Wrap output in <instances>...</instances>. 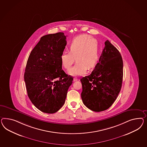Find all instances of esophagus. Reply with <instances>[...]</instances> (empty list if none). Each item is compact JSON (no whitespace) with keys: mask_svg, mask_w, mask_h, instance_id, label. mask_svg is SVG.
Returning a JSON list of instances; mask_svg holds the SVG:
<instances>
[{"mask_svg":"<svg viewBox=\"0 0 147 147\" xmlns=\"http://www.w3.org/2000/svg\"><path fill=\"white\" fill-rule=\"evenodd\" d=\"M78 80H79V79H78L76 77H75V78H74V81H78Z\"/></svg>","mask_w":147,"mask_h":147,"instance_id":"34e87169","label":"esophagus"}]
</instances>
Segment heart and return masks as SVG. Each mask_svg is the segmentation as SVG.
I'll list each match as a JSON object with an SVG mask.
<instances>
[{
	"instance_id": "obj_1",
	"label": "heart",
	"mask_w": 147,
	"mask_h": 147,
	"mask_svg": "<svg viewBox=\"0 0 147 147\" xmlns=\"http://www.w3.org/2000/svg\"><path fill=\"white\" fill-rule=\"evenodd\" d=\"M69 52H63L60 57L61 65L69 70L76 60V65L68 72L71 76L83 75L95 67L99 59L98 46L96 40L88 35L77 36L69 45Z\"/></svg>"
}]
</instances>
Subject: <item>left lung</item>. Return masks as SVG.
<instances>
[{
  "mask_svg": "<svg viewBox=\"0 0 147 147\" xmlns=\"http://www.w3.org/2000/svg\"><path fill=\"white\" fill-rule=\"evenodd\" d=\"M123 78L122 57L117 49L107 40L94 71L80 80L84 104L95 112L107 110L118 97Z\"/></svg>",
  "mask_w": 147,
  "mask_h": 147,
  "instance_id": "1",
  "label": "left lung"
}]
</instances>
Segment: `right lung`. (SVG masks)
I'll return each mask as SVG.
<instances>
[{
    "label": "right lung",
    "instance_id": "add662e5",
    "mask_svg": "<svg viewBox=\"0 0 147 147\" xmlns=\"http://www.w3.org/2000/svg\"><path fill=\"white\" fill-rule=\"evenodd\" d=\"M66 39L63 32L42 37L27 60L24 79L28 97L44 113H54L63 106L73 80L62 69L60 59Z\"/></svg>",
    "mask_w": 147,
    "mask_h": 147
}]
</instances>
